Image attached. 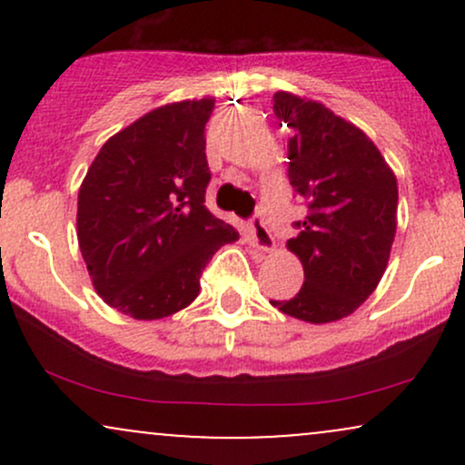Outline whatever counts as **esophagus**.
I'll return each mask as SVG.
<instances>
[{
	"mask_svg": "<svg viewBox=\"0 0 465 465\" xmlns=\"http://www.w3.org/2000/svg\"><path fill=\"white\" fill-rule=\"evenodd\" d=\"M247 233H249L251 244H253L255 249L264 251V253H271V251H273L275 240H273V236H271L269 227L264 225V221L260 216L251 218V223H249V227H247Z\"/></svg>",
	"mask_w": 465,
	"mask_h": 465,
	"instance_id": "obj_1",
	"label": "esophagus"
}]
</instances>
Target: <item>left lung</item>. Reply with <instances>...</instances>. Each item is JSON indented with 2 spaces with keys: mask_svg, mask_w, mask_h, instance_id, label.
<instances>
[{
  "mask_svg": "<svg viewBox=\"0 0 465 465\" xmlns=\"http://www.w3.org/2000/svg\"><path fill=\"white\" fill-rule=\"evenodd\" d=\"M273 109L295 133L288 179L311 212L286 242L303 266V286L271 303L306 323L339 322L385 275L398 227L396 174L359 126L317 100L277 92Z\"/></svg>",
  "mask_w": 465,
  "mask_h": 465,
  "instance_id": "1",
  "label": "left lung"
}]
</instances>
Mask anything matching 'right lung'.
Listing matches in <instances>:
<instances>
[{
  "label": "right lung",
  "instance_id": "right-lung-1",
  "mask_svg": "<svg viewBox=\"0 0 465 465\" xmlns=\"http://www.w3.org/2000/svg\"><path fill=\"white\" fill-rule=\"evenodd\" d=\"M214 98L148 111L104 142L78 190L76 233L104 303L140 322L183 311L238 232L205 207V124Z\"/></svg>",
  "mask_w": 465,
  "mask_h": 465
}]
</instances>
